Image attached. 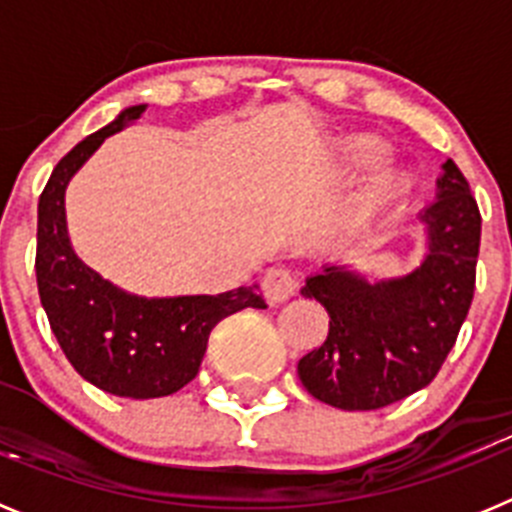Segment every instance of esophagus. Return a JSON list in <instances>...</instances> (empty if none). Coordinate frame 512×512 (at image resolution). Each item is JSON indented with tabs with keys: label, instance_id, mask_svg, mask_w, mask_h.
<instances>
[{
	"label": "esophagus",
	"instance_id": "34e87169",
	"mask_svg": "<svg viewBox=\"0 0 512 512\" xmlns=\"http://www.w3.org/2000/svg\"><path fill=\"white\" fill-rule=\"evenodd\" d=\"M261 292H264L266 302L277 305V302H287L289 297L295 295L297 282L292 279V274H289V271L271 266V269L264 271V279H261Z\"/></svg>",
	"mask_w": 512,
	"mask_h": 512
}]
</instances>
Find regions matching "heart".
I'll list each match as a JSON object with an SVG mask.
<instances>
[{
	"instance_id": "obj_1",
	"label": "heart",
	"mask_w": 512,
	"mask_h": 512,
	"mask_svg": "<svg viewBox=\"0 0 512 512\" xmlns=\"http://www.w3.org/2000/svg\"><path fill=\"white\" fill-rule=\"evenodd\" d=\"M343 151L348 158H354L356 164H366L374 158L382 156L387 151L384 140L377 135H354L343 143ZM413 174L400 164H379L374 166L372 174L366 176L364 187L354 197L351 207H348V223L351 225H369L374 223L382 212L390 207L400 205L402 200H408V194L413 192Z\"/></svg>"
}]
</instances>
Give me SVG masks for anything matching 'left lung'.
Listing matches in <instances>:
<instances>
[{"instance_id": "obj_1", "label": "left lung", "mask_w": 512, "mask_h": 512, "mask_svg": "<svg viewBox=\"0 0 512 512\" xmlns=\"http://www.w3.org/2000/svg\"><path fill=\"white\" fill-rule=\"evenodd\" d=\"M415 220L423 256L410 271L369 279L341 261L300 289L330 315L323 346L297 364L315 400L341 410L384 408L428 387L454 348L472 305L482 217L451 158L441 164L436 200Z\"/></svg>"}]
</instances>
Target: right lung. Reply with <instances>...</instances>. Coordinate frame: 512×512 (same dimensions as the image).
I'll return each instance as SVG.
<instances>
[{
  "label": "right lung",
  "mask_w": 512,
  "mask_h": 512,
  "mask_svg": "<svg viewBox=\"0 0 512 512\" xmlns=\"http://www.w3.org/2000/svg\"><path fill=\"white\" fill-rule=\"evenodd\" d=\"M146 107H125L58 161L38 202L35 256L40 302L66 359L102 392L133 400L182 390L200 372L210 330L220 320L243 307H266L259 284L223 295H135L76 256L66 223L69 182L104 140L140 120Z\"/></svg>",
  "instance_id": "add662e5"
}]
</instances>
